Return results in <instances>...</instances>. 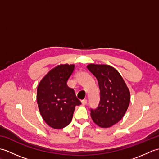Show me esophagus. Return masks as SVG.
I'll return each mask as SVG.
<instances>
[{
    "mask_svg": "<svg viewBox=\"0 0 159 159\" xmlns=\"http://www.w3.org/2000/svg\"><path fill=\"white\" fill-rule=\"evenodd\" d=\"M81 103H82L83 105H85V104L87 103V99L82 100H81Z\"/></svg>",
    "mask_w": 159,
    "mask_h": 159,
    "instance_id": "34e87169",
    "label": "esophagus"
}]
</instances>
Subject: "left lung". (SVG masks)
I'll return each instance as SVG.
<instances>
[{
  "label": "left lung",
  "instance_id": "obj_1",
  "mask_svg": "<svg viewBox=\"0 0 159 159\" xmlns=\"http://www.w3.org/2000/svg\"><path fill=\"white\" fill-rule=\"evenodd\" d=\"M98 80L100 100L96 109H91L93 122L109 128L120 121L130 100V91L118 71L109 65L89 64L87 66Z\"/></svg>",
  "mask_w": 159,
  "mask_h": 159
}]
</instances>
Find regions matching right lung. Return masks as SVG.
<instances>
[{
    "instance_id": "right-lung-1",
    "label": "right lung",
    "mask_w": 159,
    "mask_h": 159,
    "mask_svg": "<svg viewBox=\"0 0 159 159\" xmlns=\"http://www.w3.org/2000/svg\"><path fill=\"white\" fill-rule=\"evenodd\" d=\"M74 69V65L61 64L50 70L39 82L37 101L40 114L49 126L61 129L72 120L76 106L81 102L67 81Z\"/></svg>"
}]
</instances>
